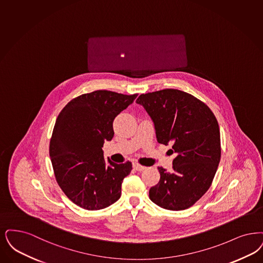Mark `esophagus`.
<instances>
[{
	"label": "esophagus",
	"mask_w": 263,
	"mask_h": 263,
	"mask_svg": "<svg viewBox=\"0 0 263 263\" xmlns=\"http://www.w3.org/2000/svg\"><path fill=\"white\" fill-rule=\"evenodd\" d=\"M133 167L137 171H143V170H145L146 169V166H143V165H141V164H139V163H133Z\"/></svg>",
	"instance_id": "esophagus-1"
}]
</instances>
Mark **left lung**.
I'll list each match as a JSON object with an SVG mask.
<instances>
[{
    "label": "left lung",
    "instance_id": "8db88e82",
    "mask_svg": "<svg viewBox=\"0 0 263 263\" xmlns=\"http://www.w3.org/2000/svg\"><path fill=\"white\" fill-rule=\"evenodd\" d=\"M136 103L151 116L158 143L171 144L176 154L171 173L158 167L160 180L149 199L165 210H187L210 189L220 161L216 117L199 99L176 89L140 95Z\"/></svg>",
    "mask_w": 263,
    "mask_h": 263
}]
</instances>
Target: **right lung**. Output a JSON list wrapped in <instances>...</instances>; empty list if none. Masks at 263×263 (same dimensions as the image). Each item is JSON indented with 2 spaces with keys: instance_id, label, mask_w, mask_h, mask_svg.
<instances>
[{
  "instance_id": "obj_1",
  "label": "right lung",
  "mask_w": 263,
  "mask_h": 263,
  "mask_svg": "<svg viewBox=\"0 0 263 263\" xmlns=\"http://www.w3.org/2000/svg\"><path fill=\"white\" fill-rule=\"evenodd\" d=\"M137 96L106 90L81 95L55 120L50 142L55 180L65 196L84 210H103L121 196V184L132 163L106 161L102 147L114 138L115 118Z\"/></svg>"
}]
</instances>
